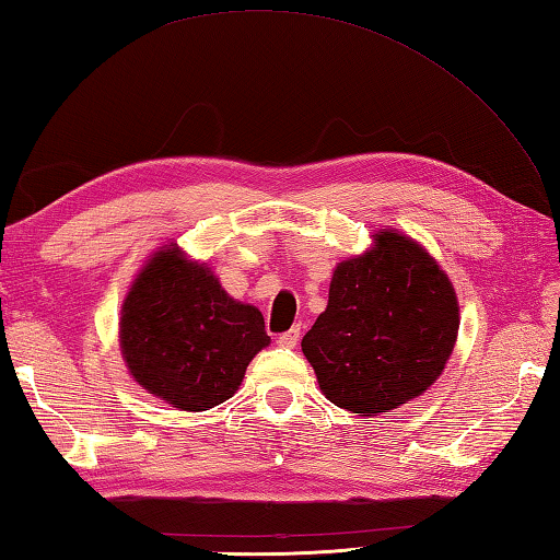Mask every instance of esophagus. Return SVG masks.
<instances>
[{
	"label": "esophagus",
	"instance_id": "esophagus-1",
	"mask_svg": "<svg viewBox=\"0 0 560 560\" xmlns=\"http://www.w3.org/2000/svg\"><path fill=\"white\" fill-rule=\"evenodd\" d=\"M299 337H301V327H291V330H287V332H281V335L277 337V342H279V347H287V349H293L295 345H299Z\"/></svg>",
	"mask_w": 560,
	"mask_h": 560
}]
</instances>
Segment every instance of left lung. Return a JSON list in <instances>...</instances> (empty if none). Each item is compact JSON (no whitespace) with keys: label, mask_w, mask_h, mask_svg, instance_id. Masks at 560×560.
<instances>
[{"label":"left lung","mask_w":560,"mask_h":560,"mask_svg":"<svg viewBox=\"0 0 560 560\" xmlns=\"http://www.w3.org/2000/svg\"><path fill=\"white\" fill-rule=\"evenodd\" d=\"M458 335L456 291L422 245L396 230L339 261L325 313L303 337L323 396L369 418L440 378Z\"/></svg>","instance_id":"left-lung-1"}]
</instances>
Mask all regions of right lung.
I'll list each match as a JSON object with an SVG mask.
<instances>
[{
  "instance_id": "right-lung-1",
  "label": "right lung",
  "mask_w": 560,
  "mask_h": 560,
  "mask_svg": "<svg viewBox=\"0 0 560 560\" xmlns=\"http://www.w3.org/2000/svg\"><path fill=\"white\" fill-rule=\"evenodd\" d=\"M118 345L142 388L201 412L235 396L269 335L255 305L230 299L211 269L164 245L130 283Z\"/></svg>"
}]
</instances>
